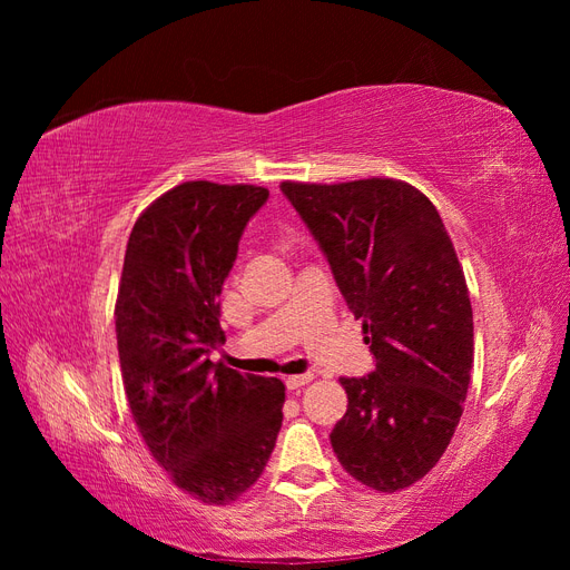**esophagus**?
Instances as JSON below:
<instances>
[{
  "mask_svg": "<svg viewBox=\"0 0 570 570\" xmlns=\"http://www.w3.org/2000/svg\"><path fill=\"white\" fill-rule=\"evenodd\" d=\"M312 381H314L312 373H302V375H289V377H285V385H287L289 392H295V390L308 385Z\"/></svg>",
  "mask_w": 570,
  "mask_h": 570,
  "instance_id": "1",
  "label": "esophagus"
}]
</instances>
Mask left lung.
<instances>
[{
  "mask_svg": "<svg viewBox=\"0 0 570 570\" xmlns=\"http://www.w3.org/2000/svg\"><path fill=\"white\" fill-rule=\"evenodd\" d=\"M281 189L375 358L368 375L340 377L350 404L333 450L364 485L404 490L444 454L471 383L473 312L452 239L433 202L402 180Z\"/></svg>",
  "mask_w": 570,
  "mask_h": 570,
  "instance_id": "obj_1",
  "label": "left lung"
}]
</instances>
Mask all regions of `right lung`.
Segmentation results:
<instances>
[{
    "label": "right lung",
    "mask_w": 570,
    "mask_h": 570,
    "mask_svg": "<svg viewBox=\"0 0 570 570\" xmlns=\"http://www.w3.org/2000/svg\"><path fill=\"white\" fill-rule=\"evenodd\" d=\"M266 187L189 180L135 220L116 299L120 375L151 456L204 504H228L264 473L285 385L214 364L218 295Z\"/></svg>",
    "instance_id": "add662e5"
}]
</instances>
